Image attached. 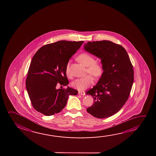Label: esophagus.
<instances>
[{
	"instance_id": "34e87169",
	"label": "esophagus",
	"mask_w": 156,
	"mask_h": 156,
	"mask_svg": "<svg viewBox=\"0 0 156 156\" xmlns=\"http://www.w3.org/2000/svg\"><path fill=\"white\" fill-rule=\"evenodd\" d=\"M78 94L84 96L85 94V92L84 91H79V92H78Z\"/></svg>"
}]
</instances>
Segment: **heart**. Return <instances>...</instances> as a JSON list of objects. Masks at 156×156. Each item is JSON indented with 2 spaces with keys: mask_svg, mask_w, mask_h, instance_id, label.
I'll list each match as a JSON object with an SVG mask.
<instances>
[{
  "mask_svg": "<svg viewBox=\"0 0 156 156\" xmlns=\"http://www.w3.org/2000/svg\"><path fill=\"white\" fill-rule=\"evenodd\" d=\"M77 60L83 64L85 66L87 67V72L91 74L96 78L100 77L102 75L104 69L103 64L101 62H96L94 56L87 53L79 54L77 57ZM66 73L69 77H71L69 72V62L66 66ZM94 82V78L90 74H88L82 78L76 79L72 83V87L78 90H84L87 87L92 84Z\"/></svg>",
  "mask_w": 156,
  "mask_h": 156,
  "instance_id": "1",
  "label": "heart"
}]
</instances>
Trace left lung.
<instances>
[{"mask_svg": "<svg viewBox=\"0 0 156 156\" xmlns=\"http://www.w3.org/2000/svg\"><path fill=\"white\" fill-rule=\"evenodd\" d=\"M84 49L101 59L104 69L97 84L86 92L94 100L87 112L95 118H109L127 101L134 81L133 65L125 49L112 41L88 42Z\"/></svg>", "mask_w": 156, "mask_h": 156, "instance_id": "8db88e82", "label": "left lung"}]
</instances>
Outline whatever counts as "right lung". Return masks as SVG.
<instances>
[{"label": "right lung", "instance_id": "add662e5", "mask_svg": "<svg viewBox=\"0 0 156 156\" xmlns=\"http://www.w3.org/2000/svg\"><path fill=\"white\" fill-rule=\"evenodd\" d=\"M84 41L62 40L42 46L33 57L26 79V88L34 108L46 116L60 112L69 95L78 91L68 87L56 89V85L67 86L69 82L66 66Z\"/></svg>", "mask_w": 156, "mask_h": 156}]
</instances>
